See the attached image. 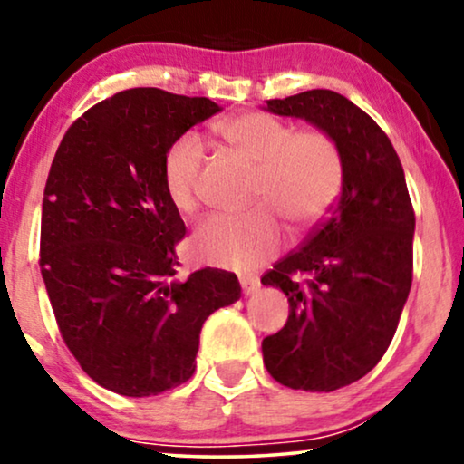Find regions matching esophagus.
I'll use <instances>...</instances> for the list:
<instances>
[{
  "mask_svg": "<svg viewBox=\"0 0 464 464\" xmlns=\"http://www.w3.org/2000/svg\"><path fill=\"white\" fill-rule=\"evenodd\" d=\"M240 287H243L245 295L256 294V291L259 289V278L256 275H243L240 276Z\"/></svg>",
  "mask_w": 464,
  "mask_h": 464,
  "instance_id": "esophagus-1",
  "label": "esophagus"
}]
</instances>
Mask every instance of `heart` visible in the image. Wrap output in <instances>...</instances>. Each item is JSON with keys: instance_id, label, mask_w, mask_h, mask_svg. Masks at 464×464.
I'll return each mask as SVG.
<instances>
[{"instance_id": "b5f03b06", "label": "heart", "mask_w": 464, "mask_h": 464, "mask_svg": "<svg viewBox=\"0 0 464 464\" xmlns=\"http://www.w3.org/2000/svg\"><path fill=\"white\" fill-rule=\"evenodd\" d=\"M219 137L256 164L251 200L264 202L246 213H218L196 227L192 253L219 268H253L278 249L283 238L276 214L291 226L308 227L325 218L344 183L338 143L319 129L291 130L264 111H246L218 126ZM205 148L194 135H181L162 160V183L170 205L192 213L198 205V177Z\"/></svg>"}]
</instances>
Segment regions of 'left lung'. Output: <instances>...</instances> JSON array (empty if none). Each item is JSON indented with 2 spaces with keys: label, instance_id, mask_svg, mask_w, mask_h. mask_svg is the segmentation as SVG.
<instances>
[{
  "label": "left lung",
  "instance_id": "8db88e82",
  "mask_svg": "<svg viewBox=\"0 0 464 464\" xmlns=\"http://www.w3.org/2000/svg\"><path fill=\"white\" fill-rule=\"evenodd\" d=\"M338 143L344 183L332 215L262 276L289 300L281 332L262 342L270 376L329 392L372 372L397 332L414 270V207L386 132L334 91L266 101Z\"/></svg>",
  "mask_w": 464,
  "mask_h": 464
}]
</instances>
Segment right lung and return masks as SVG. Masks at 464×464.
<instances>
[{"label":"right lung","mask_w":464,"mask_h":464,"mask_svg":"<svg viewBox=\"0 0 464 464\" xmlns=\"http://www.w3.org/2000/svg\"><path fill=\"white\" fill-rule=\"evenodd\" d=\"M219 105L130 88L69 126L42 205L40 268L56 325L107 391L150 397L192 378L207 316L240 297L237 275L177 276L186 224L162 183L167 150Z\"/></svg>","instance_id":"right-lung-1"}]
</instances>
